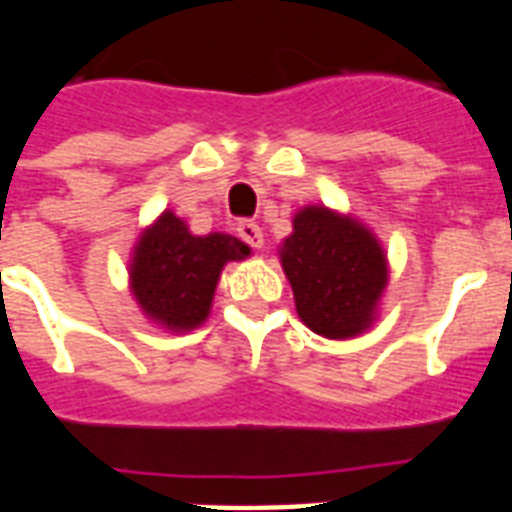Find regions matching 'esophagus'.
<instances>
[{"label":"esophagus","instance_id":"1","mask_svg":"<svg viewBox=\"0 0 512 512\" xmlns=\"http://www.w3.org/2000/svg\"><path fill=\"white\" fill-rule=\"evenodd\" d=\"M236 231H239V236L247 241L249 247H255V249L263 247V241H265L263 228H260L257 223H252V220H244V223H239V228H236Z\"/></svg>","mask_w":512,"mask_h":512}]
</instances>
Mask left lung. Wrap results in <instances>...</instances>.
Returning <instances> with one entry per match:
<instances>
[{
    "mask_svg": "<svg viewBox=\"0 0 512 512\" xmlns=\"http://www.w3.org/2000/svg\"><path fill=\"white\" fill-rule=\"evenodd\" d=\"M297 316L329 340L364 335L388 287V257L361 220L324 204L303 207L279 247Z\"/></svg>",
    "mask_w": 512,
    "mask_h": 512,
    "instance_id": "obj_1",
    "label": "left lung"
}]
</instances>
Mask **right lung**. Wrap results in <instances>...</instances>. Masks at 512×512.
Wrapping results in <instances>:
<instances>
[{
	"mask_svg": "<svg viewBox=\"0 0 512 512\" xmlns=\"http://www.w3.org/2000/svg\"><path fill=\"white\" fill-rule=\"evenodd\" d=\"M252 249L228 233L193 236L183 217L164 209L135 241L130 292L148 321L167 332H191L207 321L225 263Z\"/></svg>",
	"mask_w": 512,
	"mask_h": 512,
	"instance_id": "right-lung-1",
	"label": "right lung"
}]
</instances>
